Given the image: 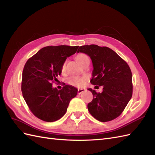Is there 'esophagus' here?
I'll return each instance as SVG.
<instances>
[{
	"label": "esophagus",
	"mask_w": 155,
	"mask_h": 155,
	"mask_svg": "<svg viewBox=\"0 0 155 155\" xmlns=\"http://www.w3.org/2000/svg\"><path fill=\"white\" fill-rule=\"evenodd\" d=\"M86 91L85 88H79L78 90V94H81L83 92H85Z\"/></svg>",
	"instance_id": "obj_1"
}]
</instances>
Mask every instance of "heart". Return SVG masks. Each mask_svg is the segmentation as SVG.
Segmentation results:
<instances>
[{
    "mask_svg": "<svg viewBox=\"0 0 155 155\" xmlns=\"http://www.w3.org/2000/svg\"><path fill=\"white\" fill-rule=\"evenodd\" d=\"M87 59H88V56L83 53L79 54L76 56V60L79 64H81L83 61H85ZM65 64H66V63L64 62L61 66V70L63 72L65 69ZM67 81L68 84H70V85L75 86V87H80L85 85V78L78 77V76H70L68 78H67Z\"/></svg>",
    "mask_w": 155,
    "mask_h": 155,
    "instance_id": "obj_1",
    "label": "heart"
}]
</instances>
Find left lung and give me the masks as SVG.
Here are the masks:
<instances>
[{"mask_svg": "<svg viewBox=\"0 0 155 155\" xmlns=\"http://www.w3.org/2000/svg\"><path fill=\"white\" fill-rule=\"evenodd\" d=\"M77 52L91 58L93 65L91 83L96 85L94 88L97 85L104 87L101 93L88 89L93 94L92 101L87 105L89 112L102 122L116 118L133 94V76L129 65L114 51L105 46H81Z\"/></svg>", "mask_w": 155, "mask_h": 155, "instance_id": "left-lung-1", "label": "left lung"}]
</instances>
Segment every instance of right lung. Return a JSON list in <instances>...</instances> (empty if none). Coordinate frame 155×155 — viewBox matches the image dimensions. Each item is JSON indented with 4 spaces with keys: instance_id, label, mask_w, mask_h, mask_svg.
<instances>
[{
    "instance_id": "obj_1",
    "label": "right lung",
    "mask_w": 155,
    "mask_h": 155,
    "mask_svg": "<svg viewBox=\"0 0 155 155\" xmlns=\"http://www.w3.org/2000/svg\"><path fill=\"white\" fill-rule=\"evenodd\" d=\"M79 46H48L26 63L22 72L21 90L29 109L37 118L47 122L57 121L66 113L70 101L78 89L64 85L61 90L53 88L52 82L61 74L67 58L76 52Z\"/></svg>"
}]
</instances>
